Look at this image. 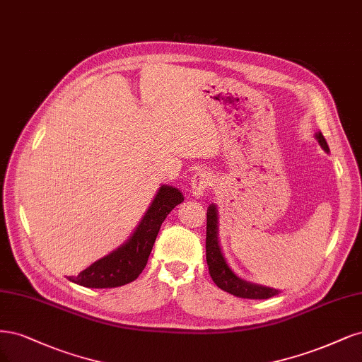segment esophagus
Segmentation results:
<instances>
[{
	"instance_id": "obj_1",
	"label": "esophagus",
	"mask_w": 362,
	"mask_h": 362,
	"mask_svg": "<svg viewBox=\"0 0 362 362\" xmlns=\"http://www.w3.org/2000/svg\"><path fill=\"white\" fill-rule=\"evenodd\" d=\"M212 186V176L206 171H198L192 177L191 191L195 197H203V194Z\"/></svg>"
}]
</instances>
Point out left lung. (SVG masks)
I'll list each match as a JSON object with an SVG mask.
<instances>
[{"label":"left lung","mask_w":362,"mask_h":362,"mask_svg":"<svg viewBox=\"0 0 362 362\" xmlns=\"http://www.w3.org/2000/svg\"><path fill=\"white\" fill-rule=\"evenodd\" d=\"M316 139L325 151H329L328 143H326L322 132L316 134ZM206 260L209 266V274H211L214 283L223 288L224 291L235 295L238 298L245 299H269L279 291L271 287H264L259 284H252L240 279L235 272L230 269L227 264L223 251L219 247L218 240V211L216 206L211 204L207 207V227H206Z\"/></svg>","instance_id":"1"}]
</instances>
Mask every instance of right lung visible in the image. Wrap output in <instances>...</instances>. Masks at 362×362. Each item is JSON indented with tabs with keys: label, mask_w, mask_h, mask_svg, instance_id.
<instances>
[{
	"label": "right lung",
	"mask_w": 362,
	"mask_h": 362,
	"mask_svg": "<svg viewBox=\"0 0 362 362\" xmlns=\"http://www.w3.org/2000/svg\"><path fill=\"white\" fill-rule=\"evenodd\" d=\"M182 202L183 195L177 188L162 185L134 235L122 247L69 279L90 288H111L132 283L146 267L164 219Z\"/></svg>",
	"instance_id": "right-lung-1"
}]
</instances>
